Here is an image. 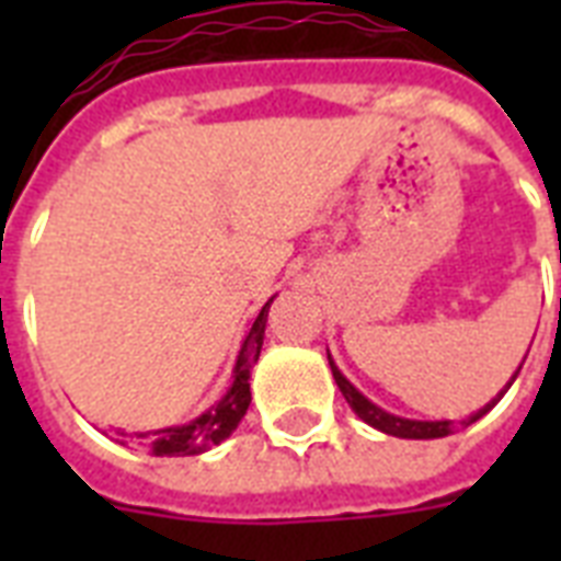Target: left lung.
Returning a JSON list of instances; mask_svg holds the SVG:
<instances>
[{
	"label": "left lung",
	"instance_id": "obj_1",
	"mask_svg": "<svg viewBox=\"0 0 561 561\" xmlns=\"http://www.w3.org/2000/svg\"><path fill=\"white\" fill-rule=\"evenodd\" d=\"M329 367H332V375H334V381H337V387H341L343 392V399L350 401V408L358 413L367 425L378 427L381 434H390V436H401V439H439V436H448L454 434V422L451 419H439V422H422V419H401V416H392V413H387V410H381L378 404H373V401L364 396L360 390H355L350 381H346V375L341 373V369L334 367V360L332 355H329ZM518 373H522V367L515 369L513 375V381L518 378ZM510 381V383H513ZM510 383H506V390H510ZM506 390L497 392V399H492L486 404V408H480L474 416H469L462 425H471V422H478L480 416H486L489 410L495 408L497 401H501V396H504Z\"/></svg>",
	"mask_w": 561,
	"mask_h": 561
}]
</instances>
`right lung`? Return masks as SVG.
Instances as JSON below:
<instances>
[{"label": "right lung", "instance_id": "1", "mask_svg": "<svg viewBox=\"0 0 561 561\" xmlns=\"http://www.w3.org/2000/svg\"><path fill=\"white\" fill-rule=\"evenodd\" d=\"M271 302L273 297L264 302V308L255 317L253 329L247 332L244 343H241L236 369H232L236 375H232V387L227 390V396L218 404H211V410L192 419L188 425H171L160 427V431H148V434H134L130 436L134 445L157 454V457H192V454L209 451L211 445L224 443L236 431L238 422L244 419L247 408H250V369H253V364L259 360V352H262ZM122 436H127L125 431H122Z\"/></svg>", "mask_w": 561, "mask_h": 561}]
</instances>
